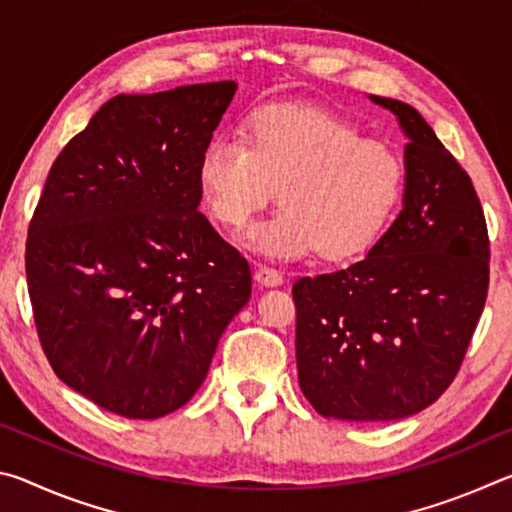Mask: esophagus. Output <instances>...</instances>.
Wrapping results in <instances>:
<instances>
[{
  "label": "esophagus",
  "mask_w": 512,
  "mask_h": 512,
  "mask_svg": "<svg viewBox=\"0 0 512 512\" xmlns=\"http://www.w3.org/2000/svg\"><path fill=\"white\" fill-rule=\"evenodd\" d=\"M255 280L262 284V287H280L282 284V273L273 266L257 264L255 266Z\"/></svg>",
  "instance_id": "34e87169"
}]
</instances>
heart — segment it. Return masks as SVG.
I'll return each mask as SVG.
<instances>
[{
    "instance_id": "heart-1",
    "label": "heart",
    "mask_w": 512,
    "mask_h": 512,
    "mask_svg": "<svg viewBox=\"0 0 512 512\" xmlns=\"http://www.w3.org/2000/svg\"><path fill=\"white\" fill-rule=\"evenodd\" d=\"M198 185L219 223L241 230L271 201L273 216L248 232L257 253L298 259L352 257L375 244L404 192V164L391 146L363 140L350 121L327 110L268 106L244 135L205 146Z\"/></svg>"
}]
</instances>
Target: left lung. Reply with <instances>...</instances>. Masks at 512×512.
Segmentation results:
<instances>
[{"mask_svg": "<svg viewBox=\"0 0 512 512\" xmlns=\"http://www.w3.org/2000/svg\"><path fill=\"white\" fill-rule=\"evenodd\" d=\"M370 101L406 135L402 212L361 262L293 284L302 393L323 418L352 422L400 420L447 391L490 280L470 176L409 103Z\"/></svg>", "mask_w": 512, "mask_h": 512, "instance_id": "obj_1", "label": "left lung"}]
</instances>
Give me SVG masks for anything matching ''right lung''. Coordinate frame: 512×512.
Masks as SVG:
<instances>
[{
	"instance_id": "1",
	"label": "right lung",
	"mask_w": 512,
	"mask_h": 512,
	"mask_svg": "<svg viewBox=\"0 0 512 512\" xmlns=\"http://www.w3.org/2000/svg\"><path fill=\"white\" fill-rule=\"evenodd\" d=\"M235 81L117 94L51 167L27 237L38 336L72 391L133 420L192 400L250 266L198 212Z\"/></svg>"
}]
</instances>
